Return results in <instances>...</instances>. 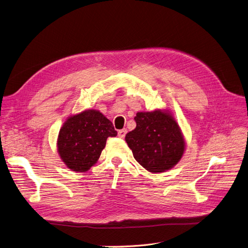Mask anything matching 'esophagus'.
Segmentation results:
<instances>
[{"label":"esophagus","instance_id":"esophagus-1","mask_svg":"<svg viewBox=\"0 0 248 248\" xmlns=\"http://www.w3.org/2000/svg\"><path fill=\"white\" fill-rule=\"evenodd\" d=\"M126 133H127V129L123 128V129H121V130H119V131H118V136H119V138L123 139V138H125Z\"/></svg>","mask_w":248,"mask_h":248}]
</instances>
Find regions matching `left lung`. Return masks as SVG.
<instances>
[{"label":"left lung","instance_id":"1","mask_svg":"<svg viewBox=\"0 0 248 248\" xmlns=\"http://www.w3.org/2000/svg\"><path fill=\"white\" fill-rule=\"evenodd\" d=\"M137 127L125 140L134 159L150 172H163L174 168L185 152L186 141L174 114L169 109L139 111Z\"/></svg>","mask_w":248,"mask_h":248}]
</instances>
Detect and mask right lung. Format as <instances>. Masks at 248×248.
<instances>
[{
    "label": "right lung",
    "instance_id": "add662e5",
    "mask_svg": "<svg viewBox=\"0 0 248 248\" xmlns=\"http://www.w3.org/2000/svg\"><path fill=\"white\" fill-rule=\"evenodd\" d=\"M109 137H117L114 125L97 109H85L66 119L57 140V150L65 166L84 172L98 161Z\"/></svg>",
    "mask_w": 248,
    "mask_h": 248
}]
</instances>
